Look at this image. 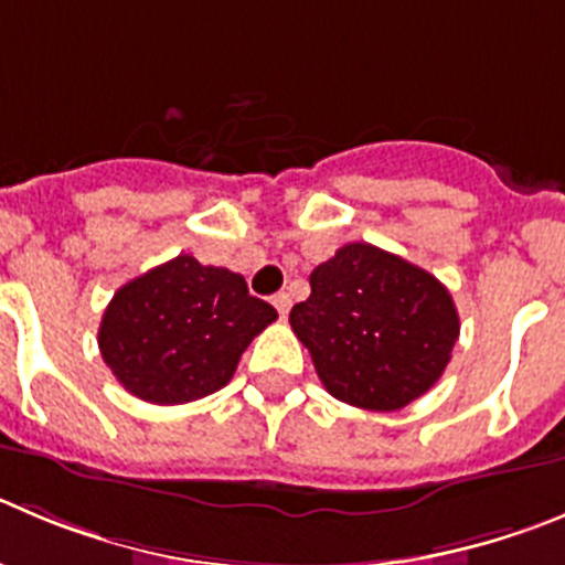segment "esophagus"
I'll list each match as a JSON object with an SVG mask.
<instances>
[{
	"label": "esophagus",
	"instance_id": "obj_1",
	"mask_svg": "<svg viewBox=\"0 0 565 565\" xmlns=\"http://www.w3.org/2000/svg\"><path fill=\"white\" fill-rule=\"evenodd\" d=\"M273 307L278 309V315H287L289 312V307H292V298H289L287 292H278V295H273Z\"/></svg>",
	"mask_w": 565,
	"mask_h": 565
}]
</instances>
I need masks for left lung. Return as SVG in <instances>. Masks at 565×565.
Instances as JSON below:
<instances>
[{"label": "left lung", "instance_id": "1", "mask_svg": "<svg viewBox=\"0 0 565 565\" xmlns=\"http://www.w3.org/2000/svg\"><path fill=\"white\" fill-rule=\"evenodd\" d=\"M289 326L320 382L351 407L390 413L420 398L451 360L460 318L449 289L367 242L342 245L309 276Z\"/></svg>", "mask_w": 565, "mask_h": 565}]
</instances>
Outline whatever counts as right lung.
<instances>
[{"label":"right lung","mask_w":565,"mask_h":565,"mask_svg":"<svg viewBox=\"0 0 565 565\" xmlns=\"http://www.w3.org/2000/svg\"><path fill=\"white\" fill-rule=\"evenodd\" d=\"M276 318L239 273L181 253L116 289L97 342L116 382L167 407L225 387L253 337Z\"/></svg>","instance_id":"right-lung-1"}]
</instances>
